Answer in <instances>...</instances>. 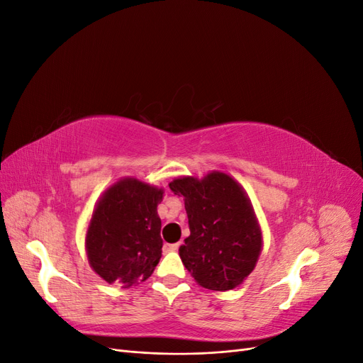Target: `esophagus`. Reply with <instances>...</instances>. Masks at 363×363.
<instances>
[{
	"label": "esophagus",
	"mask_w": 363,
	"mask_h": 363,
	"mask_svg": "<svg viewBox=\"0 0 363 363\" xmlns=\"http://www.w3.org/2000/svg\"><path fill=\"white\" fill-rule=\"evenodd\" d=\"M179 247H180V244H164L163 251H175V250H179Z\"/></svg>",
	"instance_id": "34e87169"
}]
</instances>
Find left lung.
<instances>
[{"label":"left lung","mask_w":363,"mask_h":363,"mask_svg":"<svg viewBox=\"0 0 363 363\" xmlns=\"http://www.w3.org/2000/svg\"><path fill=\"white\" fill-rule=\"evenodd\" d=\"M184 199L191 235L179 248L183 265L200 286L235 289L255 269L262 232L242 186L212 171L201 180L179 177L169 183Z\"/></svg>","instance_id":"obj_1"}]
</instances>
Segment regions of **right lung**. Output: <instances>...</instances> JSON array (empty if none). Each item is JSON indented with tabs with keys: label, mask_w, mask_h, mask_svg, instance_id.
Listing matches in <instances>:
<instances>
[{
	"label": "right lung",
	"mask_w": 363,
	"mask_h": 363,
	"mask_svg": "<svg viewBox=\"0 0 363 363\" xmlns=\"http://www.w3.org/2000/svg\"><path fill=\"white\" fill-rule=\"evenodd\" d=\"M162 199L163 189L131 177L100 196L86 232V252L103 280L130 288L151 276L162 257Z\"/></svg>",
	"instance_id": "add662e5"
}]
</instances>
